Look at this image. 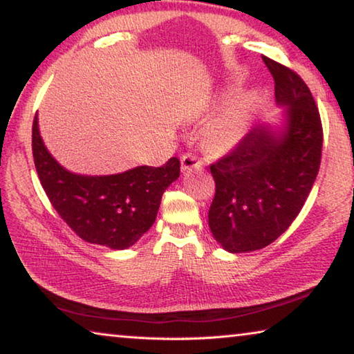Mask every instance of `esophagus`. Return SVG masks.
Here are the masks:
<instances>
[{"label":"esophagus","instance_id":"obj_1","mask_svg":"<svg viewBox=\"0 0 354 354\" xmlns=\"http://www.w3.org/2000/svg\"><path fill=\"white\" fill-rule=\"evenodd\" d=\"M201 165H203V162H201L198 158H196L194 153L183 154V158H181V169H183V171H187V170H192V169H200Z\"/></svg>","mask_w":354,"mask_h":354}]
</instances>
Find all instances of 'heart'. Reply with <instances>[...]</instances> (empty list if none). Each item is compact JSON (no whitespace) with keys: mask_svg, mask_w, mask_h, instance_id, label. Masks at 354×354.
<instances>
[{"mask_svg":"<svg viewBox=\"0 0 354 354\" xmlns=\"http://www.w3.org/2000/svg\"><path fill=\"white\" fill-rule=\"evenodd\" d=\"M250 117V101L227 109L206 131V145L214 153H223L242 139Z\"/></svg>","mask_w":354,"mask_h":354,"instance_id":"obj_1","label":"heart"}]
</instances>
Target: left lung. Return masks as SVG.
<instances>
[{"mask_svg":"<svg viewBox=\"0 0 354 354\" xmlns=\"http://www.w3.org/2000/svg\"><path fill=\"white\" fill-rule=\"evenodd\" d=\"M287 107L284 131L251 129L211 164L215 195L209 227L231 253L261 250L283 234L301 211L320 169L323 128L309 87L299 75L262 56Z\"/></svg>","mask_w":354,"mask_h":354,"instance_id":"obj_1","label":"left lung"}]
</instances>
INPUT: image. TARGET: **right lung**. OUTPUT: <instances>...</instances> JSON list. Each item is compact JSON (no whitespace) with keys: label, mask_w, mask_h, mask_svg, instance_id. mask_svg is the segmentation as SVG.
<instances>
[{"label":"right lung","mask_w":354,"mask_h":354,"mask_svg":"<svg viewBox=\"0 0 354 354\" xmlns=\"http://www.w3.org/2000/svg\"><path fill=\"white\" fill-rule=\"evenodd\" d=\"M35 170L48 200L71 231L88 243L124 250L153 226L162 194L179 176L178 158L162 167H136L118 175H75L48 153L32 122Z\"/></svg>","instance_id":"obj_1"}]
</instances>
